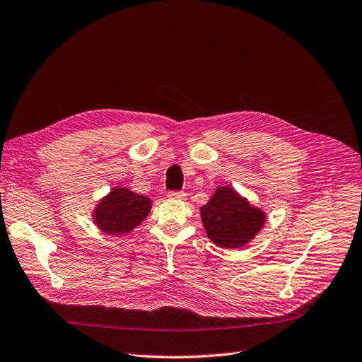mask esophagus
<instances>
[{
    "label": "esophagus",
    "mask_w": 362,
    "mask_h": 362,
    "mask_svg": "<svg viewBox=\"0 0 362 362\" xmlns=\"http://www.w3.org/2000/svg\"><path fill=\"white\" fill-rule=\"evenodd\" d=\"M168 198L183 201V199H186V194H185V192H180V191H170V192H168Z\"/></svg>",
    "instance_id": "34e87169"
}]
</instances>
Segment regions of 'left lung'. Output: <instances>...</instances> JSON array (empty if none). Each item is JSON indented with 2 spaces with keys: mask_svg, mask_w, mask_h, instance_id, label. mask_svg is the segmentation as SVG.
I'll return each mask as SVG.
<instances>
[{
  "mask_svg": "<svg viewBox=\"0 0 362 362\" xmlns=\"http://www.w3.org/2000/svg\"><path fill=\"white\" fill-rule=\"evenodd\" d=\"M199 213L209 238L223 248H240L250 243L266 218L260 209L229 186H220Z\"/></svg>",
  "mask_w": 362,
  "mask_h": 362,
  "instance_id": "left-lung-1",
  "label": "left lung"
}]
</instances>
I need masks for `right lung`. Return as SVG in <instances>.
I'll return each mask as SVG.
<instances>
[{"label": "right lung", "instance_id": "add662e5", "mask_svg": "<svg viewBox=\"0 0 362 362\" xmlns=\"http://www.w3.org/2000/svg\"><path fill=\"white\" fill-rule=\"evenodd\" d=\"M151 199L127 187H114L94 209V223L111 235L129 233L144 222L151 211Z\"/></svg>", "mask_w": 362, "mask_h": 362}]
</instances>
